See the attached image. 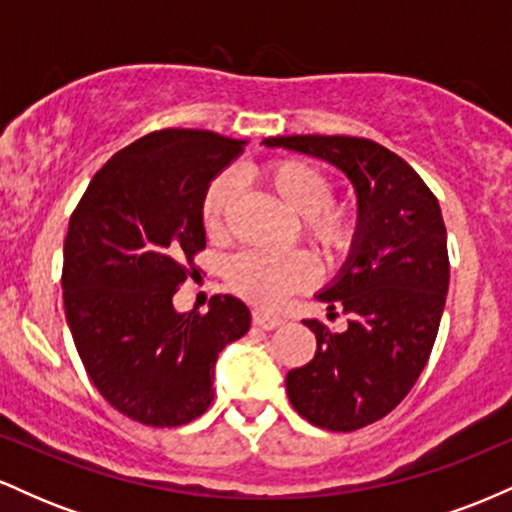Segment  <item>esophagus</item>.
<instances>
[{"instance_id":"1","label":"esophagus","mask_w":512,"mask_h":512,"mask_svg":"<svg viewBox=\"0 0 512 512\" xmlns=\"http://www.w3.org/2000/svg\"><path fill=\"white\" fill-rule=\"evenodd\" d=\"M252 325L262 327V330H276L279 325H284V317L264 313V310H255V313H252Z\"/></svg>"}]
</instances>
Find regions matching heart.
Returning a JSON list of instances; mask_svg holds the SVG:
<instances>
[{
	"label": "heart",
	"instance_id": "b5f03b06",
	"mask_svg": "<svg viewBox=\"0 0 512 512\" xmlns=\"http://www.w3.org/2000/svg\"><path fill=\"white\" fill-rule=\"evenodd\" d=\"M255 175L293 214L301 216V236L327 262H342L351 255L361 223L349 204L334 202V182L325 170L303 158H272L262 163ZM233 199L236 178L228 173L216 175L202 195V221L209 233L223 231ZM313 279L315 267L303 252L267 255L250 250L226 264L228 289L262 308H272L289 293L308 289Z\"/></svg>",
	"mask_w": 512,
	"mask_h": 512
}]
</instances>
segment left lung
<instances>
[{"label": "left lung", "instance_id": "1", "mask_svg": "<svg viewBox=\"0 0 512 512\" xmlns=\"http://www.w3.org/2000/svg\"><path fill=\"white\" fill-rule=\"evenodd\" d=\"M264 144L322 158L356 187V248L317 296L330 315H349V327L332 332L303 320L317 349L313 361L289 370L286 392L313 426L358 431L409 395L431 356L450 284L440 204L404 158L370 139L293 134Z\"/></svg>", "mask_w": 512, "mask_h": 512}]
</instances>
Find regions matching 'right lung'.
Returning a JSON list of instances; mask_svg holds the SVG:
<instances>
[{"label":"right lung","mask_w":512,"mask_h":512,"mask_svg":"<svg viewBox=\"0 0 512 512\" xmlns=\"http://www.w3.org/2000/svg\"><path fill=\"white\" fill-rule=\"evenodd\" d=\"M245 142L207 129H156L88 182L64 238V313L88 378L120 414L173 428L214 399L221 349L250 330L236 296L175 313L204 250L202 195Z\"/></svg>","instance_id":"add662e5"}]
</instances>
